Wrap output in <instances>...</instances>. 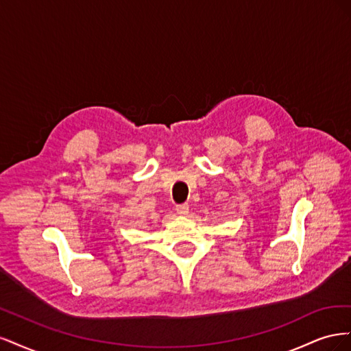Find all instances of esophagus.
I'll return each instance as SVG.
<instances>
[{
	"mask_svg": "<svg viewBox=\"0 0 351 351\" xmlns=\"http://www.w3.org/2000/svg\"><path fill=\"white\" fill-rule=\"evenodd\" d=\"M176 210H177V214L178 215H187L189 214V205L187 204H183V205H177L176 206Z\"/></svg>",
	"mask_w": 351,
	"mask_h": 351,
	"instance_id": "esophagus-1",
	"label": "esophagus"
}]
</instances>
